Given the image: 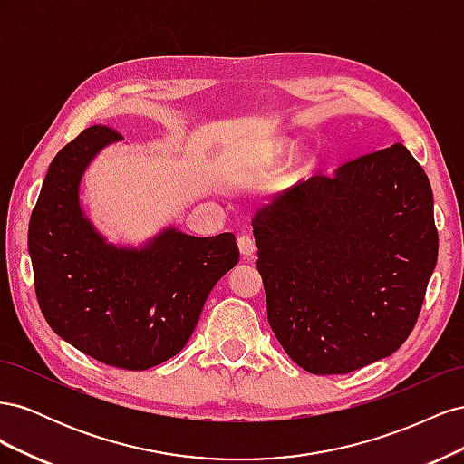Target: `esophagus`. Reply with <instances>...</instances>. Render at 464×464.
Instances as JSON below:
<instances>
[{"mask_svg": "<svg viewBox=\"0 0 464 464\" xmlns=\"http://www.w3.org/2000/svg\"><path fill=\"white\" fill-rule=\"evenodd\" d=\"M237 246H240V251H242V256L244 257H251L256 254V240L251 236H247V234H242L240 237H237Z\"/></svg>", "mask_w": 464, "mask_h": 464, "instance_id": "esophagus-1", "label": "esophagus"}]
</instances>
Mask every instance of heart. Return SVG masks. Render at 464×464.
<instances>
[{
	"label": "heart",
	"instance_id": "obj_1",
	"mask_svg": "<svg viewBox=\"0 0 464 464\" xmlns=\"http://www.w3.org/2000/svg\"><path fill=\"white\" fill-rule=\"evenodd\" d=\"M292 149H294V143L290 141V139H275V141H271L269 145H265L263 154H261V162L265 166H276L288 157ZM312 170H314V159L305 154V157H300L296 162L292 164L290 174L294 179H300V178L310 174Z\"/></svg>",
	"mask_w": 464,
	"mask_h": 464
}]
</instances>
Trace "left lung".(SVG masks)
Here are the masks:
<instances>
[{
  "mask_svg": "<svg viewBox=\"0 0 464 464\" xmlns=\"http://www.w3.org/2000/svg\"><path fill=\"white\" fill-rule=\"evenodd\" d=\"M251 224L269 325L300 368L348 373L409 339L440 242L430 179L404 145L290 188Z\"/></svg>",
  "mask_w": 464,
  "mask_h": 464,
  "instance_id": "8db88e82",
  "label": "left lung"
}]
</instances>
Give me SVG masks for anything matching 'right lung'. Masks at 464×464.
Wrapping results in <instances>:
<instances>
[{"label":"right lung","instance_id":"obj_1","mask_svg":"<svg viewBox=\"0 0 464 464\" xmlns=\"http://www.w3.org/2000/svg\"><path fill=\"white\" fill-rule=\"evenodd\" d=\"M120 139L92 125L55 154L31 215L29 254L53 333L106 366L141 372L186 346L240 251L230 232L195 237L176 228L143 247L108 244L82 213L79 186L96 154Z\"/></svg>","mask_w":464,"mask_h":464}]
</instances>
